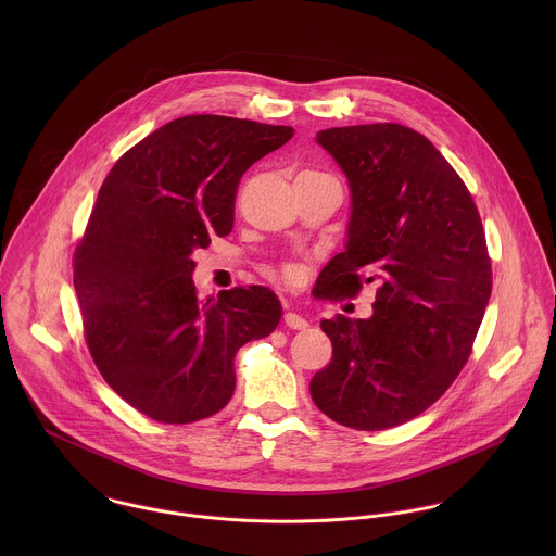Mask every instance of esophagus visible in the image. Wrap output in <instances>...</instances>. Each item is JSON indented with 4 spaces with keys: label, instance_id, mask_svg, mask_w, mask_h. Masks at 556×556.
I'll return each mask as SVG.
<instances>
[{
    "label": "esophagus",
    "instance_id": "1",
    "mask_svg": "<svg viewBox=\"0 0 556 556\" xmlns=\"http://www.w3.org/2000/svg\"><path fill=\"white\" fill-rule=\"evenodd\" d=\"M285 325L291 327V329H306L308 320L302 317V315H298V313H287L285 315Z\"/></svg>",
    "mask_w": 556,
    "mask_h": 556
}]
</instances>
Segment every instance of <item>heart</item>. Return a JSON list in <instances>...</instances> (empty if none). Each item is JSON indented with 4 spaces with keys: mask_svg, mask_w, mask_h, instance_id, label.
<instances>
[{
    "mask_svg": "<svg viewBox=\"0 0 556 556\" xmlns=\"http://www.w3.org/2000/svg\"><path fill=\"white\" fill-rule=\"evenodd\" d=\"M300 278V267L295 263H282L280 269H278V280L287 282V285H293L298 282Z\"/></svg>",
    "mask_w": 556,
    "mask_h": 556,
    "instance_id": "heart-1",
    "label": "heart"
}]
</instances>
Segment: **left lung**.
Returning <instances> with one entry per match:
<instances>
[{"label":"left lung","instance_id":"1","mask_svg":"<svg viewBox=\"0 0 556 556\" xmlns=\"http://www.w3.org/2000/svg\"><path fill=\"white\" fill-rule=\"evenodd\" d=\"M317 141L353 197L346 248L320 271L317 298L379 287L372 317L320 320L333 355L311 396L342 426L394 428L443 396L473 351L492 291L485 233L460 175L413 128H327Z\"/></svg>","mask_w":556,"mask_h":556}]
</instances>
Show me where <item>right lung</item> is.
Listing matches in <instances>:
<instances>
[{
	"label": "right lung",
	"instance_id": "obj_1",
	"mask_svg": "<svg viewBox=\"0 0 556 556\" xmlns=\"http://www.w3.org/2000/svg\"><path fill=\"white\" fill-rule=\"evenodd\" d=\"M295 130L225 115L164 124L113 164L73 271L83 336L102 379L139 413L192 424L236 392L239 346L282 315L265 287L199 300L192 250L233 229L241 175Z\"/></svg>",
	"mask_w": 556,
	"mask_h": 556
}]
</instances>
